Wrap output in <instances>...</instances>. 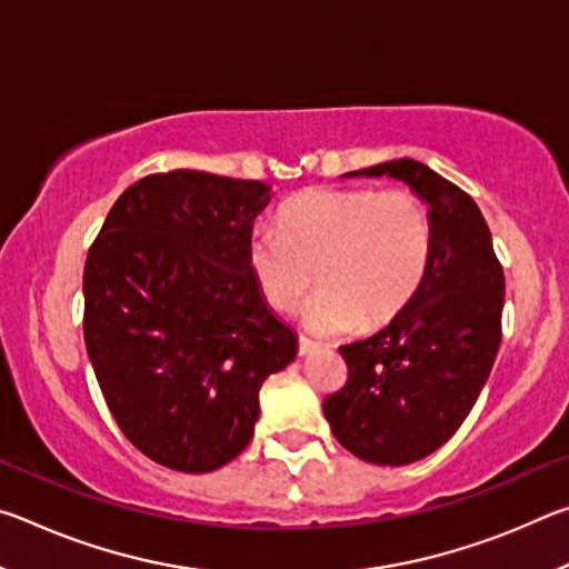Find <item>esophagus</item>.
Here are the masks:
<instances>
[{
    "mask_svg": "<svg viewBox=\"0 0 569 569\" xmlns=\"http://www.w3.org/2000/svg\"><path fill=\"white\" fill-rule=\"evenodd\" d=\"M316 349H319V343L306 339V336H298V356H306V353H311Z\"/></svg>",
    "mask_w": 569,
    "mask_h": 569,
    "instance_id": "1",
    "label": "esophagus"
}]
</instances>
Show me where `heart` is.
Here are the masks:
<instances>
[{
    "label": "heart",
    "instance_id": "heart-1",
    "mask_svg": "<svg viewBox=\"0 0 569 569\" xmlns=\"http://www.w3.org/2000/svg\"><path fill=\"white\" fill-rule=\"evenodd\" d=\"M435 233L423 200L407 188H308L258 226L246 243L248 271L263 301L303 308L316 333L379 329L403 311L429 271Z\"/></svg>",
    "mask_w": 569,
    "mask_h": 569
}]
</instances>
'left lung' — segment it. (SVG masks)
Wrapping results in <instances>:
<instances>
[{
  "label": "left lung",
  "mask_w": 569,
  "mask_h": 569,
  "mask_svg": "<svg viewBox=\"0 0 569 569\" xmlns=\"http://www.w3.org/2000/svg\"><path fill=\"white\" fill-rule=\"evenodd\" d=\"M346 176L407 182L431 216L419 291L387 329L341 346L349 379L323 401L343 449L401 467L447 445L475 407L502 341L505 271L475 200L423 162L399 158Z\"/></svg>",
  "instance_id": "8db88e82"
}]
</instances>
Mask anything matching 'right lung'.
Masks as SVG:
<instances>
[{
	"instance_id": "add662e5",
	"label": "right lung",
	"mask_w": 569,
	"mask_h": 569,
	"mask_svg": "<svg viewBox=\"0 0 569 569\" xmlns=\"http://www.w3.org/2000/svg\"><path fill=\"white\" fill-rule=\"evenodd\" d=\"M261 180L156 172L118 198L84 263V346L114 421L158 465L203 475L248 447L258 391L298 341L246 243Z\"/></svg>"
}]
</instances>
